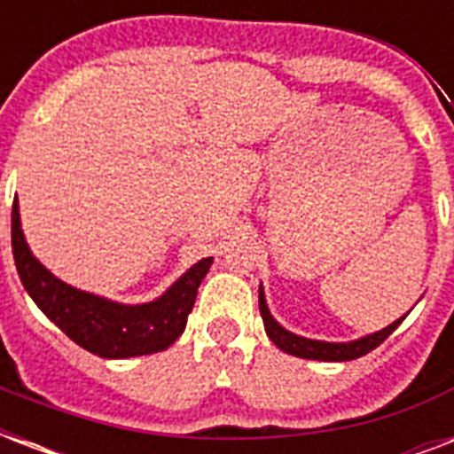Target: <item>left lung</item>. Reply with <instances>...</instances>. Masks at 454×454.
I'll return each mask as SVG.
<instances>
[{
    "label": "left lung",
    "instance_id": "left-lung-1",
    "mask_svg": "<svg viewBox=\"0 0 454 454\" xmlns=\"http://www.w3.org/2000/svg\"><path fill=\"white\" fill-rule=\"evenodd\" d=\"M259 310H262L263 317V327H266V334L270 337V341L278 346V348H283L285 353H290V356H297V358H310V360H353L360 358V356H365L372 348L384 341V339L391 334V332L403 323L401 320H395L384 330L374 332V334H367V337L358 339V341H348V344H327V341H316V339H303L297 337V334H292L285 327L273 320V316L269 313V306H266V299H263V292L259 290Z\"/></svg>",
    "mask_w": 454,
    "mask_h": 454
}]
</instances>
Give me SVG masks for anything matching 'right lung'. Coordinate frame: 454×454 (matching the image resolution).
<instances>
[{
    "mask_svg": "<svg viewBox=\"0 0 454 454\" xmlns=\"http://www.w3.org/2000/svg\"><path fill=\"white\" fill-rule=\"evenodd\" d=\"M11 247L20 283L53 325L82 348L101 358H131L164 351L181 337L185 320L198 297V287L212 266V256L192 266L178 278L157 301L141 306H122L94 297L53 278L30 254L20 231L18 200L11 212Z\"/></svg>",
    "mask_w": 454,
    "mask_h": 454,
    "instance_id": "add662e5",
    "label": "right lung"
}]
</instances>
